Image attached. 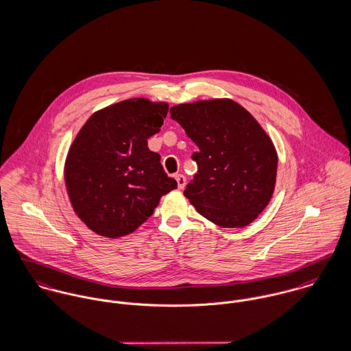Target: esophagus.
<instances>
[{"instance_id":"34e87169","label":"esophagus","mask_w":351,"mask_h":351,"mask_svg":"<svg viewBox=\"0 0 351 351\" xmlns=\"http://www.w3.org/2000/svg\"><path fill=\"white\" fill-rule=\"evenodd\" d=\"M176 181H177L178 189H184V188H185V185H186V178H185L182 174H177V176H176Z\"/></svg>"}]
</instances>
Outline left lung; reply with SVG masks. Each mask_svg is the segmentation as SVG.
<instances>
[{"label": "left lung", "instance_id": "obj_1", "mask_svg": "<svg viewBox=\"0 0 351 351\" xmlns=\"http://www.w3.org/2000/svg\"><path fill=\"white\" fill-rule=\"evenodd\" d=\"M170 116L199 147L192 156L197 173L184 196L216 226H249L274 193L278 156L269 135L230 99L178 104Z\"/></svg>", "mask_w": 351, "mask_h": 351}]
</instances>
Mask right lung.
<instances>
[{
	"mask_svg": "<svg viewBox=\"0 0 351 351\" xmlns=\"http://www.w3.org/2000/svg\"><path fill=\"white\" fill-rule=\"evenodd\" d=\"M169 104L130 99L95 112L64 160L69 200L85 226L117 239L139 228L162 196L177 188L147 139L160 131Z\"/></svg>",
	"mask_w": 351,
	"mask_h": 351,
	"instance_id": "add662e5",
	"label": "right lung"
}]
</instances>
